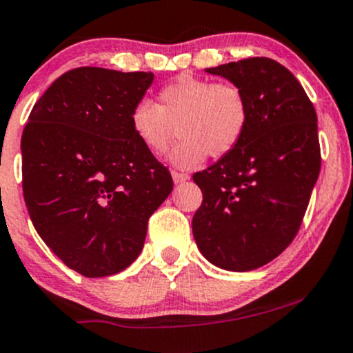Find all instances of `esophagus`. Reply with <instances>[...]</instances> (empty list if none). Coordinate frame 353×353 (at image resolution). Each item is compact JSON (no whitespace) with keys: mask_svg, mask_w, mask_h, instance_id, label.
<instances>
[{"mask_svg":"<svg viewBox=\"0 0 353 353\" xmlns=\"http://www.w3.org/2000/svg\"><path fill=\"white\" fill-rule=\"evenodd\" d=\"M172 176H173V181H175V183H181V181H187L188 178H190L187 173H180V172H173Z\"/></svg>","mask_w":353,"mask_h":353,"instance_id":"obj_1","label":"esophagus"}]
</instances>
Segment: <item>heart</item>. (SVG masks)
<instances>
[{
  "instance_id": "obj_1",
  "label": "heart",
  "mask_w": 353,
  "mask_h": 353,
  "mask_svg": "<svg viewBox=\"0 0 353 353\" xmlns=\"http://www.w3.org/2000/svg\"><path fill=\"white\" fill-rule=\"evenodd\" d=\"M248 126L249 102L237 85L215 84L192 74L163 85L158 105L141 101L131 112L136 139L154 157L165 154L180 136L170 160L185 170L200 165L207 154L222 158L232 153Z\"/></svg>"
}]
</instances>
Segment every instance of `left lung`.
<instances>
[{"instance_id": "obj_1", "label": "left lung", "mask_w": 353, "mask_h": 353, "mask_svg": "<svg viewBox=\"0 0 353 353\" xmlns=\"http://www.w3.org/2000/svg\"><path fill=\"white\" fill-rule=\"evenodd\" d=\"M205 72L245 94L249 126L232 153L193 175L203 195L193 237L217 268L252 271L291 244L305 217L321 166L316 112L296 77L272 59Z\"/></svg>"}]
</instances>
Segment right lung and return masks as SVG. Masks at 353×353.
Wrapping results in <instances>:
<instances>
[{
  "label": "right lung",
  "instance_id": "right-lung-1",
  "mask_svg": "<svg viewBox=\"0 0 353 353\" xmlns=\"http://www.w3.org/2000/svg\"><path fill=\"white\" fill-rule=\"evenodd\" d=\"M151 72L79 67L45 90L21 136L23 196L39 236L79 274L126 269L148 221L173 190L131 130Z\"/></svg>",
  "mask_w": 353,
  "mask_h": 353
}]
</instances>
